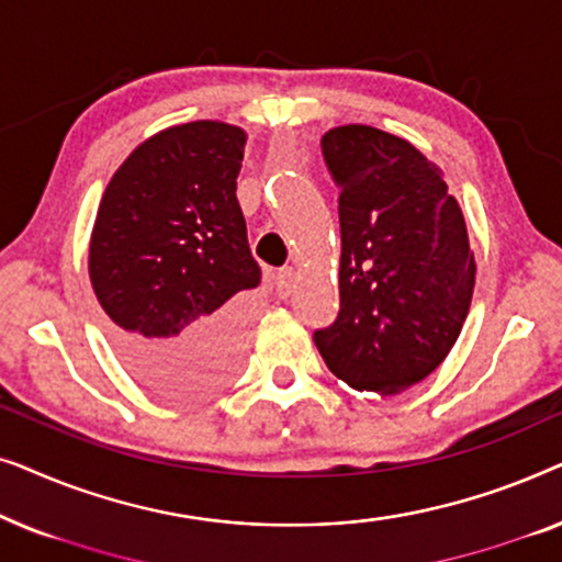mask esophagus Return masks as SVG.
<instances>
[{
    "label": "esophagus",
    "mask_w": 562,
    "mask_h": 562,
    "mask_svg": "<svg viewBox=\"0 0 562 562\" xmlns=\"http://www.w3.org/2000/svg\"><path fill=\"white\" fill-rule=\"evenodd\" d=\"M273 286L276 294L286 299L291 294V286H294V271H291V268H279V271L273 273Z\"/></svg>",
    "instance_id": "1"
}]
</instances>
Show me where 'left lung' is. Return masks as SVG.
<instances>
[{"instance_id": "left-lung-1", "label": "left lung", "mask_w": 562, "mask_h": 562, "mask_svg": "<svg viewBox=\"0 0 562 562\" xmlns=\"http://www.w3.org/2000/svg\"><path fill=\"white\" fill-rule=\"evenodd\" d=\"M322 158L340 191V312L314 345L358 391L425 381L471 310L475 263L440 168L412 143L368 125L335 127Z\"/></svg>"}]
</instances>
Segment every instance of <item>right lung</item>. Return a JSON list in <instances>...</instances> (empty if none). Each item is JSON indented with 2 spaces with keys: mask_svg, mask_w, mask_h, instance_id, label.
Segmentation results:
<instances>
[{
  "mask_svg": "<svg viewBox=\"0 0 562 562\" xmlns=\"http://www.w3.org/2000/svg\"><path fill=\"white\" fill-rule=\"evenodd\" d=\"M245 133L199 120L130 153L99 204L94 294L127 371L168 396H204L243 356L240 291L260 283L237 204Z\"/></svg>",
  "mask_w": 562,
  "mask_h": 562,
  "instance_id": "1",
  "label": "right lung"
}]
</instances>
